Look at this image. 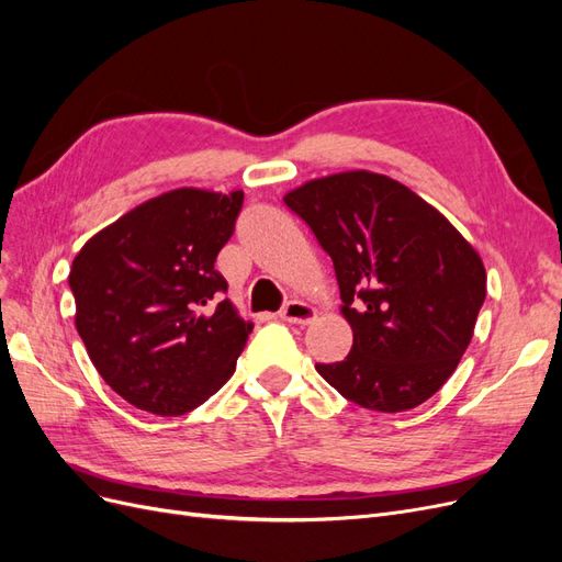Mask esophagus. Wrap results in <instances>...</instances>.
I'll use <instances>...</instances> for the list:
<instances>
[{"label":"esophagus","mask_w":562,"mask_h":562,"mask_svg":"<svg viewBox=\"0 0 562 562\" xmlns=\"http://www.w3.org/2000/svg\"><path fill=\"white\" fill-rule=\"evenodd\" d=\"M283 321L288 323H297V326H307V323H312L316 318V310L312 307V304L302 302V300H291L285 304V307L281 310L279 314Z\"/></svg>","instance_id":"1"}]
</instances>
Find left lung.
I'll return each mask as SVG.
<instances>
[{"label":"left lung","instance_id":"8db88e82","mask_svg":"<svg viewBox=\"0 0 562 562\" xmlns=\"http://www.w3.org/2000/svg\"><path fill=\"white\" fill-rule=\"evenodd\" d=\"M283 201L330 255L353 330L347 359L316 363L318 375L368 411L431 398L473 337L487 281L481 255L431 203L380 173L310 180Z\"/></svg>","mask_w":562,"mask_h":562}]
</instances>
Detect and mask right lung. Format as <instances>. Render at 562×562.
I'll use <instances>...</instances> for the list:
<instances>
[{"instance_id": "add662e5", "label": "right lung", "mask_w": 562, "mask_h": 562, "mask_svg": "<svg viewBox=\"0 0 562 562\" xmlns=\"http://www.w3.org/2000/svg\"><path fill=\"white\" fill-rule=\"evenodd\" d=\"M244 192L180 187L135 206L77 252L75 326L95 370L151 415L194 411L223 386L252 323L236 314L215 258Z\"/></svg>"}]
</instances>
